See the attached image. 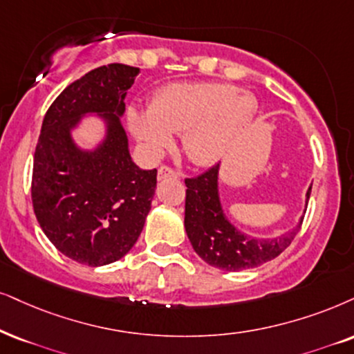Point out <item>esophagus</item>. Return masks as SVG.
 Here are the masks:
<instances>
[{
    "instance_id": "esophagus-1",
    "label": "esophagus",
    "mask_w": 354,
    "mask_h": 354,
    "mask_svg": "<svg viewBox=\"0 0 354 354\" xmlns=\"http://www.w3.org/2000/svg\"><path fill=\"white\" fill-rule=\"evenodd\" d=\"M168 176H173V178H178L180 176V173L176 171V169H173L171 167H162L158 169V180H163V178H168Z\"/></svg>"
}]
</instances>
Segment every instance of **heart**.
<instances>
[{
    "mask_svg": "<svg viewBox=\"0 0 354 354\" xmlns=\"http://www.w3.org/2000/svg\"><path fill=\"white\" fill-rule=\"evenodd\" d=\"M253 95L222 83H173L160 89L149 111H131L129 125L150 156H160L183 133V150L196 165L217 162L252 122Z\"/></svg>",
    "mask_w": 354,
    "mask_h": 354,
    "instance_id": "heart-1",
    "label": "heart"
}]
</instances>
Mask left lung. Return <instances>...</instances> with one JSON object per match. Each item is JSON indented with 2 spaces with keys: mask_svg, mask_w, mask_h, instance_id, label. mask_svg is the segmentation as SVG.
Masks as SVG:
<instances>
[{
  "mask_svg": "<svg viewBox=\"0 0 354 354\" xmlns=\"http://www.w3.org/2000/svg\"><path fill=\"white\" fill-rule=\"evenodd\" d=\"M218 165L198 176L186 178L185 227L194 252L210 266L223 271H241L257 268L279 257L301 230L296 229L276 240H254L241 235L227 222L217 194ZM312 187H308L307 199Z\"/></svg>",
  "mask_w": 354,
  "mask_h": 354,
  "instance_id": "1",
  "label": "left lung"
}]
</instances>
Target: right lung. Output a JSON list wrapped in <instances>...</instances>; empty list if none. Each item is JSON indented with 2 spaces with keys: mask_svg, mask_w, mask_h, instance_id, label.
<instances>
[{
  "mask_svg": "<svg viewBox=\"0 0 354 354\" xmlns=\"http://www.w3.org/2000/svg\"><path fill=\"white\" fill-rule=\"evenodd\" d=\"M137 66L102 65L70 83L47 109L32 169V205L40 229L73 261L102 266L131 250L144 229L156 169L132 162L119 118ZM84 112H106L108 140L96 152L74 149L69 129Z\"/></svg>",
  "mask_w": 354,
  "mask_h": 354,
  "instance_id": "right-lung-1",
  "label": "right lung"
}]
</instances>
